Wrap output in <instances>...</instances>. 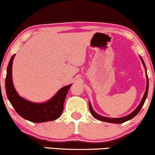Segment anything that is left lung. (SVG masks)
<instances>
[{
    "label": "left lung",
    "mask_w": 155,
    "mask_h": 155,
    "mask_svg": "<svg viewBox=\"0 0 155 155\" xmlns=\"http://www.w3.org/2000/svg\"><path fill=\"white\" fill-rule=\"evenodd\" d=\"M141 59L142 62H143V64L145 68H146V78H147V84H146V90L145 92L144 95H143V98H142V101L139 104V106L135 109V110H134L130 114L127 115V116H124V117H120V118H109V117H105V116H102L101 115L98 114L95 112V111L92 110V106H91V104L90 102L89 103V110H90L91 114L92 115L94 118H95L96 119H98V120L102 121V122H110V123H115V124H121V123H123V122H126V121H128L130 119H133L134 116H136L137 114H138L139 112L141 110L142 107L143 106L144 104L145 101H146V98H147V95H148V92H149V79H148V75H147V72H146V65H145L144 61H143V58L140 57Z\"/></svg>",
    "instance_id": "1"
}]
</instances>
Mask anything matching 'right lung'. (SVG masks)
<instances>
[{
  "instance_id": "1",
  "label": "right lung",
  "mask_w": 155,
  "mask_h": 155,
  "mask_svg": "<svg viewBox=\"0 0 155 155\" xmlns=\"http://www.w3.org/2000/svg\"><path fill=\"white\" fill-rule=\"evenodd\" d=\"M15 54L12 56L6 69L5 88L7 98L19 116L32 122H45L58 119L63 110V105L71 84L63 87L49 101L33 103L25 99L17 93L12 78V66Z\"/></svg>"
}]
</instances>
